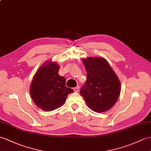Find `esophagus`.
<instances>
[{"label": "esophagus", "instance_id": "obj_1", "mask_svg": "<svg viewBox=\"0 0 151 151\" xmlns=\"http://www.w3.org/2000/svg\"><path fill=\"white\" fill-rule=\"evenodd\" d=\"M79 89H80V87L76 86V87H74V88H73V90H74L75 92H78L79 91Z\"/></svg>", "mask_w": 151, "mask_h": 151}]
</instances>
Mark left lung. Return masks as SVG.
I'll return each instance as SVG.
<instances>
[{
	"label": "left lung",
	"instance_id": "1",
	"mask_svg": "<svg viewBox=\"0 0 151 151\" xmlns=\"http://www.w3.org/2000/svg\"><path fill=\"white\" fill-rule=\"evenodd\" d=\"M87 80L81 89L87 106L96 113L109 110L116 102L121 91L118 76L106 59L89 57L82 59Z\"/></svg>",
	"mask_w": 151,
	"mask_h": 151
}]
</instances>
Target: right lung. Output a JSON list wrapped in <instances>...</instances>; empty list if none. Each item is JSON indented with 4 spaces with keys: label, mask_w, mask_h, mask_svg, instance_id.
Returning <instances> with one entry per match:
<instances>
[{
    "label": "right lung",
    "mask_w": 151,
    "mask_h": 151,
    "mask_svg": "<svg viewBox=\"0 0 151 151\" xmlns=\"http://www.w3.org/2000/svg\"><path fill=\"white\" fill-rule=\"evenodd\" d=\"M60 65L47 61L40 66L34 75L29 92L36 106L45 111L60 107L73 90L65 86V78L60 76Z\"/></svg>",
    "instance_id": "1"
}]
</instances>
